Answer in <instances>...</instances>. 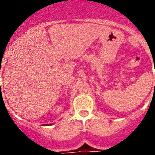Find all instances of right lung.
Listing matches in <instances>:
<instances>
[{
  "mask_svg": "<svg viewBox=\"0 0 155 155\" xmlns=\"http://www.w3.org/2000/svg\"><path fill=\"white\" fill-rule=\"evenodd\" d=\"M47 125H51V124H47Z\"/></svg>",
  "mask_w": 155,
  "mask_h": 155,
  "instance_id": "right-lung-1",
  "label": "right lung"
}]
</instances>
